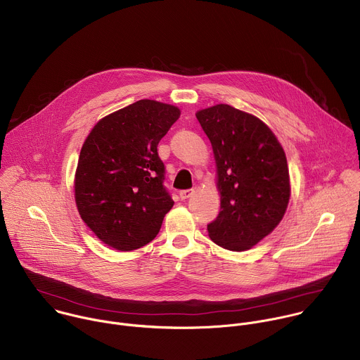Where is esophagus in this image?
<instances>
[{
  "instance_id": "34e87169",
  "label": "esophagus",
  "mask_w": 360,
  "mask_h": 360,
  "mask_svg": "<svg viewBox=\"0 0 360 360\" xmlns=\"http://www.w3.org/2000/svg\"><path fill=\"white\" fill-rule=\"evenodd\" d=\"M193 194H194V190H193V188H191V190H183V191H180V198H181V200H187V198H190Z\"/></svg>"
}]
</instances>
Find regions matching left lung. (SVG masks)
Instances as JSON below:
<instances>
[{"mask_svg": "<svg viewBox=\"0 0 360 360\" xmlns=\"http://www.w3.org/2000/svg\"><path fill=\"white\" fill-rule=\"evenodd\" d=\"M195 117L211 142L221 191V211L207 225L208 235L224 249H250L287 210L290 176L284 150L264 122L231 105L218 104Z\"/></svg>", "mask_w": 360, "mask_h": 360, "instance_id": "8db88e82", "label": "left lung"}]
</instances>
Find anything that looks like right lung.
<instances>
[{"label":"right lung","instance_id":"1","mask_svg":"<svg viewBox=\"0 0 360 360\" xmlns=\"http://www.w3.org/2000/svg\"><path fill=\"white\" fill-rule=\"evenodd\" d=\"M180 110L139 100L96 124L79 158L75 198L86 225L105 245L128 252L148 245L174 201L163 186L158 145Z\"/></svg>","mask_w":360,"mask_h":360}]
</instances>
